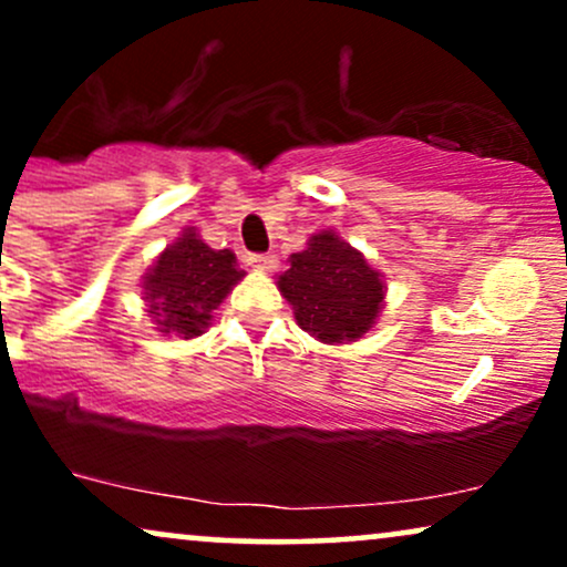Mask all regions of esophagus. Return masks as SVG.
Listing matches in <instances>:
<instances>
[{
	"label": "esophagus",
	"instance_id": "obj_1",
	"mask_svg": "<svg viewBox=\"0 0 567 567\" xmlns=\"http://www.w3.org/2000/svg\"><path fill=\"white\" fill-rule=\"evenodd\" d=\"M247 264H250L252 269L271 271L277 269V256H269V252H250V256H247Z\"/></svg>",
	"mask_w": 567,
	"mask_h": 567
}]
</instances>
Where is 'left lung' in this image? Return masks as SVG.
<instances>
[{"label": "left lung", "instance_id": "left-lung-1", "mask_svg": "<svg viewBox=\"0 0 567 567\" xmlns=\"http://www.w3.org/2000/svg\"><path fill=\"white\" fill-rule=\"evenodd\" d=\"M277 288L306 333L322 343H343L373 328L386 285L360 250L336 231H320L306 250L292 252L290 269L279 275Z\"/></svg>", "mask_w": 567, "mask_h": 567}]
</instances>
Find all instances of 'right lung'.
I'll return each instance as SVG.
<instances>
[{"label": "right lung", "mask_w": 567, "mask_h": 567, "mask_svg": "<svg viewBox=\"0 0 567 567\" xmlns=\"http://www.w3.org/2000/svg\"><path fill=\"white\" fill-rule=\"evenodd\" d=\"M243 277L231 250H213L186 229L146 271L143 298L159 333L194 338L205 333L213 309Z\"/></svg>", "instance_id": "add662e5"}]
</instances>
